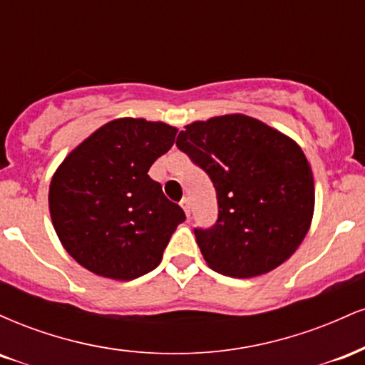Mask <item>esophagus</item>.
<instances>
[{
  "label": "esophagus",
  "mask_w": 365,
  "mask_h": 365,
  "mask_svg": "<svg viewBox=\"0 0 365 365\" xmlns=\"http://www.w3.org/2000/svg\"><path fill=\"white\" fill-rule=\"evenodd\" d=\"M180 206H182L183 211H185L187 216H190V200H188L187 197H183V199L180 200Z\"/></svg>",
  "instance_id": "1"
}]
</instances>
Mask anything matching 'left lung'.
Returning <instances> with one entry per match:
<instances>
[{
    "mask_svg": "<svg viewBox=\"0 0 365 365\" xmlns=\"http://www.w3.org/2000/svg\"><path fill=\"white\" fill-rule=\"evenodd\" d=\"M177 148L216 190V223L194 228L209 267L252 278L299 249L312 220L314 178L295 142L250 116L225 115L187 125Z\"/></svg>",
    "mask_w": 365,
    "mask_h": 365,
    "instance_id": "8db88e82",
    "label": "left lung"
}]
</instances>
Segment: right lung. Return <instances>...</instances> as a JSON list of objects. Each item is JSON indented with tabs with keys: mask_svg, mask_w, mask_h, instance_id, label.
I'll return each mask as SVG.
<instances>
[{
	"mask_svg": "<svg viewBox=\"0 0 365 365\" xmlns=\"http://www.w3.org/2000/svg\"><path fill=\"white\" fill-rule=\"evenodd\" d=\"M177 132L142 118L110 121L56 170L49 185L54 230L86 269L128 282L161 262L185 212L148 173Z\"/></svg>",
	"mask_w": 365,
	"mask_h": 365,
	"instance_id": "right-lung-1",
	"label": "right lung"
}]
</instances>
